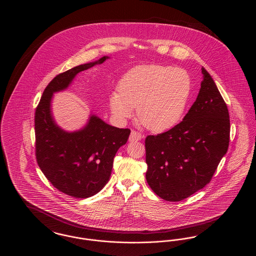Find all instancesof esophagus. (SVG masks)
<instances>
[{"instance_id": "obj_1", "label": "esophagus", "mask_w": 256, "mask_h": 256, "mask_svg": "<svg viewBox=\"0 0 256 256\" xmlns=\"http://www.w3.org/2000/svg\"><path fill=\"white\" fill-rule=\"evenodd\" d=\"M142 138H143V135L136 130H132L130 135V141H139Z\"/></svg>"}]
</instances>
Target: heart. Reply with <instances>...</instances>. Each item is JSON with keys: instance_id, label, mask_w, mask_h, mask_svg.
I'll list each match as a JSON object with an SVG mask.
<instances>
[{"instance_id": "b5f03b06", "label": "heart", "mask_w": 256, "mask_h": 256, "mask_svg": "<svg viewBox=\"0 0 256 256\" xmlns=\"http://www.w3.org/2000/svg\"><path fill=\"white\" fill-rule=\"evenodd\" d=\"M191 86V78L182 69L139 65L122 76L119 92L111 94L110 110L116 118L124 120L137 108V118L146 128L168 130L180 121Z\"/></svg>"}]
</instances>
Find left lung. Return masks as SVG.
Here are the masks:
<instances>
[{"instance_id":"1","label":"left lung","mask_w":256,"mask_h":256,"mask_svg":"<svg viewBox=\"0 0 256 256\" xmlns=\"http://www.w3.org/2000/svg\"><path fill=\"white\" fill-rule=\"evenodd\" d=\"M204 80L182 121L158 135H148L146 182L161 198L180 202L210 182L230 145V113L213 78Z\"/></svg>"}]
</instances>
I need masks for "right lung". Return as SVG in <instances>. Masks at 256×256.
<instances>
[{
    "instance_id": "right-lung-1",
    "label": "right lung",
    "mask_w": 256,
    "mask_h": 256,
    "mask_svg": "<svg viewBox=\"0 0 256 256\" xmlns=\"http://www.w3.org/2000/svg\"><path fill=\"white\" fill-rule=\"evenodd\" d=\"M108 58L104 56L54 76L36 110L37 164L54 187L78 198L97 194L110 180L113 159L119 148L126 143L130 130L112 126L92 115L82 130L64 132L54 121L50 100L54 92L69 86L76 74Z\"/></svg>"
}]
</instances>
